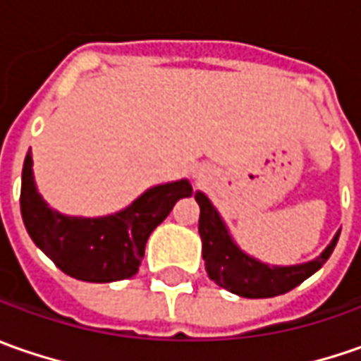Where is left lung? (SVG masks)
<instances>
[{"mask_svg": "<svg viewBox=\"0 0 361 361\" xmlns=\"http://www.w3.org/2000/svg\"><path fill=\"white\" fill-rule=\"evenodd\" d=\"M195 202L200 204V235L205 271L219 288L242 298H274L298 288L328 262L340 238V233H336L334 242L314 262L302 266L271 267L245 255L231 242L216 207L204 193L195 192Z\"/></svg>", "mask_w": 361, "mask_h": 361, "instance_id": "1", "label": "left lung"}]
</instances>
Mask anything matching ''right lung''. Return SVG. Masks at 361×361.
I'll list each match as a JSON object with an SVG mask.
<instances>
[{"label": "right lung", "mask_w": 361, "mask_h": 361, "mask_svg": "<svg viewBox=\"0 0 361 361\" xmlns=\"http://www.w3.org/2000/svg\"><path fill=\"white\" fill-rule=\"evenodd\" d=\"M193 193L190 181L157 185L116 216L68 218L51 212L35 192L32 156L21 171V218L33 243L63 274L81 281L107 283L137 274L149 233L168 218L181 197Z\"/></svg>", "instance_id": "add662e5"}]
</instances>
